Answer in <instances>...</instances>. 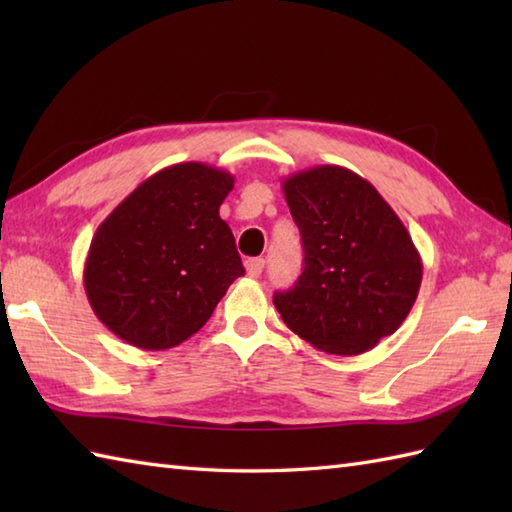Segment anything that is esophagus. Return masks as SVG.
<instances>
[{"label": "esophagus", "instance_id": "obj_1", "mask_svg": "<svg viewBox=\"0 0 512 512\" xmlns=\"http://www.w3.org/2000/svg\"><path fill=\"white\" fill-rule=\"evenodd\" d=\"M244 268H246V275H250V277H259V275H262V270H264V259H262V257L246 259Z\"/></svg>", "mask_w": 512, "mask_h": 512}]
</instances>
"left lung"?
I'll use <instances>...</instances> for the list:
<instances>
[{
	"label": "left lung",
	"mask_w": 512,
	"mask_h": 512,
	"mask_svg": "<svg viewBox=\"0 0 512 512\" xmlns=\"http://www.w3.org/2000/svg\"><path fill=\"white\" fill-rule=\"evenodd\" d=\"M303 242V273L277 292L288 328L321 352L356 356L394 334L416 303L422 259L372 182L339 165L284 178Z\"/></svg>",
	"instance_id": "1"
}]
</instances>
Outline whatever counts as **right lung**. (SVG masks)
<instances>
[{
    "label": "right lung",
    "mask_w": 512,
    "mask_h": 512,
    "mask_svg": "<svg viewBox=\"0 0 512 512\" xmlns=\"http://www.w3.org/2000/svg\"><path fill=\"white\" fill-rule=\"evenodd\" d=\"M233 182L224 169L178 162L140 182L96 228L83 286L118 339L149 352L180 345L244 275L220 217Z\"/></svg>",
    "instance_id": "right-lung-1"
}]
</instances>
